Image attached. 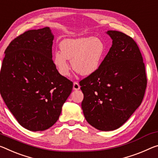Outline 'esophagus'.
Returning a JSON list of instances; mask_svg holds the SVG:
<instances>
[{
    "mask_svg": "<svg viewBox=\"0 0 158 158\" xmlns=\"http://www.w3.org/2000/svg\"><path fill=\"white\" fill-rule=\"evenodd\" d=\"M80 89V85L79 84L78 82L74 81L73 84V89L74 90H79Z\"/></svg>",
    "mask_w": 158,
    "mask_h": 158,
    "instance_id": "esophagus-1",
    "label": "esophagus"
}]
</instances>
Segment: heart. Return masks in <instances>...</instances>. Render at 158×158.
Returning a JSON list of instances; mask_svg holds the SVG:
<instances>
[{
    "instance_id": "obj_1",
    "label": "heart",
    "mask_w": 158,
    "mask_h": 158,
    "mask_svg": "<svg viewBox=\"0 0 158 158\" xmlns=\"http://www.w3.org/2000/svg\"><path fill=\"white\" fill-rule=\"evenodd\" d=\"M60 51L55 52L53 63L62 76L68 77L71 66L83 76L93 74L98 69L103 58L106 46L96 37L65 39L60 44Z\"/></svg>"
}]
</instances>
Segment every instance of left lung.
<instances>
[{
    "label": "left lung",
    "instance_id": "obj_1",
    "mask_svg": "<svg viewBox=\"0 0 158 158\" xmlns=\"http://www.w3.org/2000/svg\"><path fill=\"white\" fill-rule=\"evenodd\" d=\"M112 45L98 69L79 81L81 108L88 123L101 131L123 125L141 104L147 86L137 44L118 31H107Z\"/></svg>",
    "mask_w": 158,
    "mask_h": 158
}]
</instances>
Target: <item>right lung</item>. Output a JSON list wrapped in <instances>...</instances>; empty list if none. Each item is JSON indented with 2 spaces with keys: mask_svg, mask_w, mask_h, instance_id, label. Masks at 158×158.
<instances>
[{
  "mask_svg": "<svg viewBox=\"0 0 158 158\" xmlns=\"http://www.w3.org/2000/svg\"><path fill=\"white\" fill-rule=\"evenodd\" d=\"M53 38L49 27L29 30L5 51L1 95L19 124L29 131H44L56 123L73 87L54 65Z\"/></svg>",
  "mask_w": 158,
  "mask_h": 158,
  "instance_id": "add662e5",
  "label": "right lung"
}]
</instances>
